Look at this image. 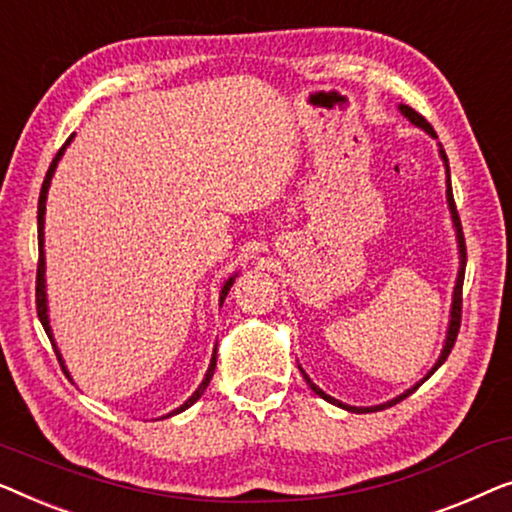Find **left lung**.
I'll return each mask as SVG.
<instances>
[{"instance_id": "obj_1", "label": "left lung", "mask_w": 512, "mask_h": 512, "mask_svg": "<svg viewBox=\"0 0 512 512\" xmlns=\"http://www.w3.org/2000/svg\"><path fill=\"white\" fill-rule=\"evenodd\" d=\"M401 113L406 115V118L410 120V122H415L417 127H422L424 132H429L431 136H436V132H434V127L429 125L427 120L422 118L420 113H417L415 109H410V106H401ZM441 157H443V162H445V171H448V204H450V211H452V222H455V227H457V243H459V259H462V262H459V276H457V285H455V297H452V315H450V329H448V338H445V348H443V352H441V357H438V362H436V366L434 369L429 371V376L431 373H434L438 366H441L445 359H448V355H450V350L455 348V341H457V334H459V325H462V287H464V269H466V241H464V232H462V220H459V213H457V206H455V197H452V185H450V167H448V155H445V150L441 148ZM304 373V371H301ZM427 376V378H429ZM424 378V380H427ZM304 380L308 383V387H311V390L318 394V397H322L325 401H329V403H334V406H341V408H345V410H352V413H376V410H383V408H390V406H394V403H399V401H403L406 397H410V394H413L417 387L420 385H415L413 390H408L406 394H401V397H397V399H392V401H387V403H380V406H373V408H355V406H345V403H341V401H336L334 397H329V394H325L320 390L318 385L313 383L311 378L306 376L304 373ZM422 380V383H424Z\"/></svg>"}]
</instances>
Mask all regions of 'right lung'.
<instances>
[{
  "instance_id": "1",
  "label": "right lung",
  "mask_w": 512,
  "mask_h": 512,
  "mask_svg": "<svg viewBox=\"0 0 512 512\" xmlns=\"http://www.w3.org/2000/svg\"><path fill=\"white\" fill-rule=\"evenodd\" d=\"M69 141H71V136L67 139V143H64V146L57 150V155L53 157V162H50V167H48V174H46V178H43V185H41V194H39V213H37V220H39V264H37V315H39V320H41V325H43V329H46V334H48V338H50V343H53V334H50V325H48V313H46V278H43V273H46V262H43V213H46V194H48V187H50V178H53V174H55V167H57V162H60V157H62V153H64V148L69 146ZM232 283H234V278H229L227 283H225V287H222V292H220V304L222 301H225V297H227V292H229V287H232ZM53 348H55V355H57V362H60V366H62V371L67 373V369H64V362H62V355L60 352H57V345L53 343ZM218 348H215V352H213V359H211V366H208V371H206V378H204V383H201L199 387H197V392L192 394L190 399H187L181 408H176L174 413H169L167 417H171V415H176V413H183L185 408H190L194 401H197L201 394H204V390L208 387V383H211V378H213V371H215V362H218ZM69 376V373H67Z\"/></svg>"
}]
</instances>
